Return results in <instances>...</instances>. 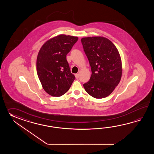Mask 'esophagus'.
<instances>
[{
  "mask_svg": "<svg viewBox=\"0 0 154 154\" xmlns=\"http://www.w3.org/2000/svg\"><path fill=\"white\" fill-rule=\"evenodd\" d=\"M75 78L76 79H78L79 78V74H75Z\"/></svg>",
  "mask_w": 154,
  "mask_h": 154,
  "instance_id": "esophagus-1",
  "label": "esophagus"
}]
</instances>
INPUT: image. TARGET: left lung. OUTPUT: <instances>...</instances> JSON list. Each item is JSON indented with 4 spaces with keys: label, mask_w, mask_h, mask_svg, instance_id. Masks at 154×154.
<instances>
[{
    "label": "left lung",
    "mask_w": 154,
    "mask_h": 154,
    "mask_svg": "<svg viewBox=\"0 0 154 154\" xmlns=\"http://www.w3.org/2000/svg\"><path fill=\"white\" fill-rule=\"evenodd\" d=\"M81 41L91 68L90 80L83 85L85 91L95 98L107 97L121 79L122 65L118 49L104 37H84Z\"/></svg>",
    "instance_id": "8db88e82"
}]
</instances>
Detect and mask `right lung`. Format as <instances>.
Wrapping results in <instances>:
<instances>
[{
  "instance_id": "right-lung-1",
  "label": "right lung",
  "mask_w": 154,
  "mask_h": 154,
  "mask_svg": "<svg viewBox=\"0 0 154 154\" xmlns=\"http://www.w3.org/2000/svg\"><path fill=\"white\" fill-rule=\"evenodd\" d=\"M78 40V37L59 35L46 41L39 49L37 73L43 88L52 96L66 94L75 79L66 57Z\"/></svg>"
}]
</instances>
